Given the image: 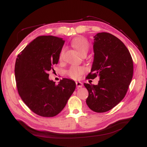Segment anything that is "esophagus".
I'll return each instance as SVG.
<instances>
[{
    "label": "esophagus",
    "instance_id": "34e87169",
    "mask_svg": "<svg viewBox=\"0 0 147 147\" xmlns=\"http://www.w3.org/2000/svg\"><path fill=\"white\" fill-rule=\"evenodd\" d=\"M76 86L78 88H82V87L83 86V84L82 82H76Z\"/></svg>",
    "mask_w": 147,
    "mask_h": 147
}]
</instances>
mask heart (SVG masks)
Returning a JSON list of instances; mask_svg holds the SVG:
<instances>
[{"label": "heart", "mask_w": 147, "mask_h": 147, "mask_svg": "<svg viewBox=\"0 0 147 147\" xmlns=\"http://www.w3.org/2000/svg\"><path fill=\"white\" fill-rule=\"evenodd\" d=\"M71 45L75 49L77 50V51L80 53L81 55L84 54H86L89 49V42L87 39L84 37H79L75 38L71 41ZM63 56V51L61 50L59 55V60L61 61ZM85 68L83 67H77V66H72L67 71V75L70 77L71 79L76 80L79 79V77L82 75L85 71Z\"/></svg>", "instance_id": "obj_1"}]
</instances>
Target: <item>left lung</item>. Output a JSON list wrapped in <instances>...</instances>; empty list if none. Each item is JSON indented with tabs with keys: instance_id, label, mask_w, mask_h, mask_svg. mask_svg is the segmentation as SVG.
Segmentation results:
<instances>
[{
	"instance_id": "obj_1",
	"label": "left lung",
	"mask_w": 147,
	"mask_h": 147,
	"mask_svg": "<svg viewBox=\"0 0 147 147\" xmlns=\"http://www.w3.org/2000/svg\"><path fill=\"white\" fill-rule=\"evenodd\" d=\"M94 61L87 79L100 76L97 85L84 84L89 95L86 103L98 113L109 111L125 96L133 75V62L127 48L107 32L94 36Z\"/></svg>"
}]
</instances>
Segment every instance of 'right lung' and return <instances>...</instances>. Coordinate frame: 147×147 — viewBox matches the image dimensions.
Returning <instances> with one entry per match:
<instances>
[{"label": "right lung", "mask_w": 147, "mask_h": 147, "mask_svg": "<svg viewBox=\"0 0 147 147\" xmlns=\"http://www.w3.org/2000/svg\"><path fill=\"white\" fill-rule=\"evenodd\" d=\"M65 40L52 35L39 36L17 56L14 73L18 92L23 102L36 114L55 117L64 109L76 84L63 78L58 84L48 74L57 64Z\"/></svg>", "instance_id": "right-lung-1"}]
</instances>
